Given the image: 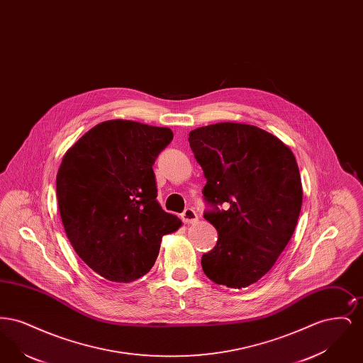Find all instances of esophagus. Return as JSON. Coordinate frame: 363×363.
Returning a JSON list of instances; mask_svg holds the SVG:
<instances>
[{
	"label": "esophagus",
	"mask_w": 363,
	"mask_h": 363,
	"mask_svg": "<svg viewBox=\"0 0 363 363\" xmlns=\"http://www.w3.org/2000/svg\"><path fill=\"white\" fill-rule=\"evenodd\" d=\"M182 219H184V222L186 225H193V223H196L199 220V216H197V213H196V211L193 208H186L184 211V213H182Z\"/></svg>",
	"instance_id": "1"
}]
</instances>
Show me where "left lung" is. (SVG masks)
<instances>
[{"label": "left lung", "instance_id": "8db88e82", "mask_svg": "<svg viewBox=\"0 0 363 363\" xmlns=\"http://www.w3.org/2000/svg\"><path fill=\"white\" fill-rule=\"evenodd\" d=\"M189 144L213 207L204 218L218 231L203 271L216 284L245 289L271 271L293 237L302 207L295 156L277 136L237 122L197 128Z\"/></svg>", "mask_w": 363, "mask_h": 363}]
</instances>
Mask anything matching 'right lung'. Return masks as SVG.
<instances>
[{
	"instance_id": "obj_1",
	"label": "right lung",
	"mask_w": 363,
	"mask_h": 363,
	"mask_svg": "<svg viewBox=\"0 0 363 363\" xmlns=\"http://www.w3.org/2000/svg\"><path fill=\"white\" fill-rule=\"evenodd\" d=\"M169 128L111 120L94 126L62 157L57 200L79 257L98 275L130 283L154 267L162 237L182 222L156 200V157Z\"/></svg>"
}]
</instances>
